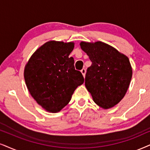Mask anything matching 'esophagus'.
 <instances>
[{
  "instance_id": "34e87169",
  "label": "esophagus",
  "mask_w": 150,
  "mask_h": 150,
  "mask_svg": "<svg viewBox=\"0 0 150 150\" xmlns=\"http://www.w3.org/2000/svg\"><path fill=\"white\" fill-rule=\"evenodd\" d=\"M81 73H82V75H83V76H85V74H86V69H81Z\"/></svg>"
}]
</instances>
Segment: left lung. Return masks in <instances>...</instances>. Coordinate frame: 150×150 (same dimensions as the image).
<instances>
[{"label":"left lung","instance_id":"8db88e82","mask_svg":"<svg viewBox=\"0 0 150 150\" xmlns=\"http://www.w3.org/2000/svg\"><path fill=\"white\" fill-rule=\"evenodd\" d=\"M92 62L87 69L85 86L93 101L103 109L117 105L125 95L132 77L127 57L101 41L81 42Z\"/></svg>","mask_w":150,"mask_h":150}]
</instances>
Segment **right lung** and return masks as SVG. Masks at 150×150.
<instances>
[{"mask_svg": "<svg viewBox=\"0 0 150 150\" xmlns=\"http://www.w3.org/2000/svg\"><path fill=\"white\" fill-rule=\"evenodd\" d=\"M72 42L51 41L41 46L25 67L24 77L31 96L39 105L56 113L68 105L74 91L84 83L69 54Z\"/></svg>", "mask_w": 150, "mask_h": 150, "instance_id": "1", "label": "right lung"}]
</instances>
